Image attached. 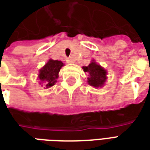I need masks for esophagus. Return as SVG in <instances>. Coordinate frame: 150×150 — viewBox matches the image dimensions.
Here are the masks:
<instances>
[{
    "mask_svg": "<svg viewBox=\"0 0 150 150\" xmlns=\"http://www.w3.org/2000/svg\"><path fill=\"white\" fill-rule=\"evenodd\" d=\"M67 62H68V63H73V62H74V60H73V59H67Z\"/></svg>",
    "mask_w": 150,
    "mask_h": 150,
    "instance_id": "1",
    "label": "esophagus"
}]
</instances>
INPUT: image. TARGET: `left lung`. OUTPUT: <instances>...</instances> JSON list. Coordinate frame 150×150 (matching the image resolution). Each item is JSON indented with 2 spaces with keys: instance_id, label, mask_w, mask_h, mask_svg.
Listing matches in <instances>:
<instances>
[{
  "instance_id": "8db88e82",
  "label": "left lung",
  "mask_w": 150,
  "mask_h": 150,
  "mask_svg": "<svg viewBox=\"0 0 150 150\" xmlns=\"http://www.w3.org/2000/svg\"><path fill=\"white\" fill-rule=\"evenodd\" d=\"M83 71L88 73V84L94 88H101L107 79V71L101 66L92 60L88 67H83Z\"/></svg>"
}]
</instances>
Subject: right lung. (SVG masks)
<instances>
[{
    "label": "right lung",
    "instance_id": "1",
    "mask_svg": "<svg viewBox=\"0 0 150 150\" xmlns=\"http://www.w3.org/2000/svg\"><path fill=\"white\" fill-rule=\"evenodd\" d=\"M63 65L64 64L62 61L49 59L46 65L42 69H40L38 79L41 83L45 84L46 88H49L54 85L57 82V79L59 78V71Z\"/></svg>",
    "mask_w": 150,
    "mask_h": 150
}]
</instances>
